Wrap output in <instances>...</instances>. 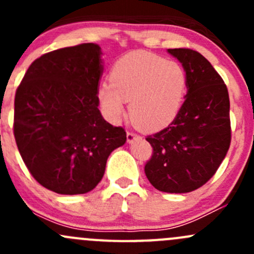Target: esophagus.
Returning a JSON list of instances; mask_svg holds the SVG:
<instances>
[{"instance_id":"obj_1","label":"esophagus","mask_w":254,"mask_h":254,"mask_svg":"<svg viewBox=\"0 0 254 254\" xmlns=\"http://www.w3.org/2000/svg\"><path fill=\"white\" fill-rule=\"evenodd\" d=\"M127 142H132L134 140H136L137 137H139V135L135 134L134 131H127Z\"/></svg>"}]
</instances>
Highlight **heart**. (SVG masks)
Returning <instances> with one entry per match:
<instances>
[{"instance_id": "heart-1", "label": "heart", "mask_w": 254, "mask_h": 254, "mask_svg": "<svg viewBox=\"0 0 254 254\" xmlns=\"http://www.w3.org/2000/svg\"><path fill=\"white\" fill-rule=\"evenodd\" d=\"M109 82L97 89L104 114L117 122L129 103L132 123L140 129L155 131L175 120L186 97L188 77L175 60L143 51L123 56L113 66Z\"/></svg>"}]
</instances>
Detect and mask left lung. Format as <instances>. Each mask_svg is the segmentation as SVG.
<instances>
[{"label":"left lung","instance_id":"8db88e82","mask_svg":"<svg viewBox=\"0 0 254 254\" xmlns=\"http://www.w3.org/2000/svg\"><path fill=\"white\" fill-rule=\"evenodd\" d=\"M168 53L186 70L188 92L175 120L146 137L153 151L145 173L158 190L189 193L215 175L229 151V92L200 53L191 49H168Z\"/></svg>","mask_w":254,"mask_h":254}]
</instances>
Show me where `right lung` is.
<instances>
[{"instance_id": "obj_1", "label": "right lung", "mask_w": 254, "mask_h": 254, "mask_svg": "<svg viewBox=\"0 0 254 254\" xmlns=\"http://www.w3.org/2000/svg\"><path fill=\"white\" fill-rule=\"evenodd\" d=\"M101 54L93 43L50 51L33 61L17 88V147L35 181L58 194L96 188L112 151L127 141L125 130L98 109Z\"/></svg>"}]
</instances>
